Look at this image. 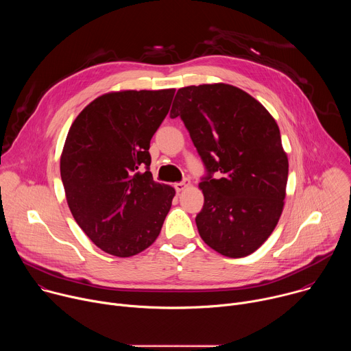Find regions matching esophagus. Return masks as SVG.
<instances>
[{
    "label": "esophagus",
    "mask_w": 351,
    "mask_h": 351,
    "mask_svg": "<svg viewBox=\"0 0 351 351\" xmlns=\"http://www.w3.org/2000/svg\"><path fill=\"white\" fill-rule=\"evenodd\" d=\"M190 184V182L189 180H183V182H179V183H175V189H176V191L179 193V191H182V190H184L187 186Z\"/></svg>",
    "instance_id": "1"
}]
</instances>
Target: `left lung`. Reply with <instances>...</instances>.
I'll use <instances>...</instances> for the list:
<instances>
[{"label": "left lung", "instance_id": "obj_1", "mask_svg": "<svg viewBox=\"0 0 351 351\" xmlns=\"http://www.w3.org/2000/svg\"><path fill=\"white\" fill-rule=\"evenodd\" d=\"M178 117L207 171L198 184L204 193L195 217L199 236L229 258L254 253L285 204L289 161L275 119L256 98L225 83L179 88L171 110Z\"/></svg>", "mask_w": 351, "mask_h": 351}]
</instances>
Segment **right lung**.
<instances>
[{"label": "right lung", "instance_id": "obj_1", "mask_svg": "<svg viewBox=\"0 0 351 351\" xmlns=\"http://www.w3.org/2000/svg\"><path fill=\"white\" fill-rule=\"evenodd\" d=\"M175 88L99 95L72 123L61 156L69 210L88 239L117 257H132L158 237L175 189L154 182L149 141Z\"/></svg>", "mask_w": 351, "mask_h": 351}]
</instances>
